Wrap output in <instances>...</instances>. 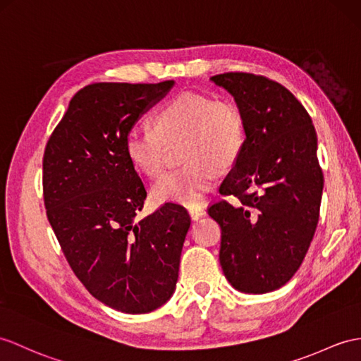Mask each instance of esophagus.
I'll return each mask as SVG.
<instances>
[{"mask_svg":"<svg viewBox=\"0 0 361 361\" xmlns=\"http://www.w3.org/2000/svg\"><path fill=\"white\" fill-rule=\"evenodd\" d=\"M188 213H190V216H191L192 221H197L199 217L205 216L207 211H205V207L197 205V207H191V208H188Z\"/></svg>","mask_w":361,"mask_h":361,"instance_id":"obj_1","label":"esophagus"}]
</instances>
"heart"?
Returning a JSON list of instances; mask_svg holds the SVG:
<instances>
[{"mask_svg":"<svg viewBox=\"0 0 361 361\" xmlns=\"http://www.w3.org/2000/svg\"><path fill=\"white\" fill-rule=\"evenodd\" d=\"M185 139L179 170L165 173L152 187L157 204L197 207L214 187L221 170L239 159L247 139L242 110L228 99L183 92L166 102L154 116V128L131 127L124 139L130 164L147 176L164 170L165 144Z\"/></svg>","mask_w":361,"mask_h":361,"instance_id":"1","label":"heart"}]
</instances>
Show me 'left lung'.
Returning a JSON list of instances; mask_svg holds the SVG:
<instances>
[{
  "label": "left lung",
  "mask_w": 361,
  "mask_h": 361,
  "mask_svg": "<svg viewBox=\"0 0 361 361\" xmlns=\"http://www.w3.org/2000/svg\"><path fill=\"white\" fill-rule=\"evenodd\" d=\"M243 113L247 139L208 214L221 225L219 260L237 291L265 294L300 268L317 228L323 173L310 114L282 84L242 72L211 76Z\"/></svg>",
  "instance_id": "left-lung-1"
}]
</instances>
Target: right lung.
Listing matches in <instances>:
<instances>
[{"instance_id": "obj_1", "label": "right lung", "mask_w": 361, "mask_h": 361, "mask_svg": "<svg viewBox=\"0 0 361 361\" xmlns=\"http://www.w3.org/2000/svg\"><path fill=\"white\" fill-rule=\"evenodd\" d=\"M173 85H85L44 152V205L70 268L94 298L126 314L154 311L173 295L191 224L171 202L137 219L147 191L124 147Z\"/></svg>"}]
</instances>
